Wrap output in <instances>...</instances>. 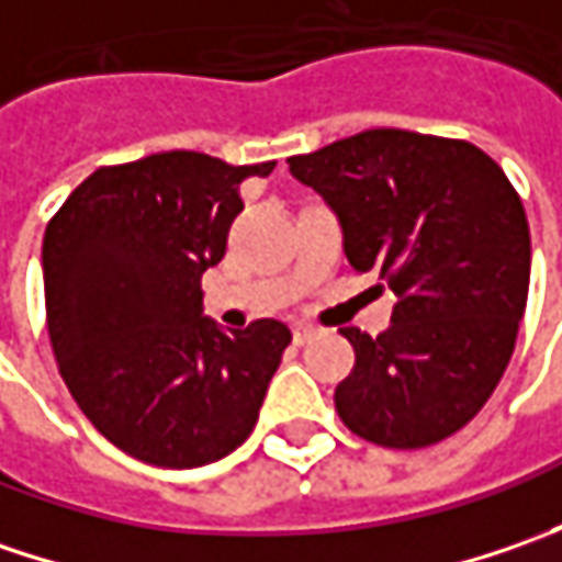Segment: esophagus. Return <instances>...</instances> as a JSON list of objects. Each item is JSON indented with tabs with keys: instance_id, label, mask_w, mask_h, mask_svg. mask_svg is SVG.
I'll return each mask as SVG.
<instances>
[{
	"instance_id": "34e87169",
	"label": "esophagus",
	"mask_w": 562,
	"mask_h": 562,
	"mask_svg": "<svg viewBox=\"0 0 562 562\" xmlns=\"http://www.w3.org/2000/svg\"><path fill=\"white\" fill-rule=\"evenodd\" d=\"M318 335V328L310 325V322H300L296 328H293V344H306V340H313Z\"/></svg>"
}]
</instances>
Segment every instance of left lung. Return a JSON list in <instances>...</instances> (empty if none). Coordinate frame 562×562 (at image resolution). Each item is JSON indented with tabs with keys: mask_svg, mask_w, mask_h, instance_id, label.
<instances>
[{
	"mask_svg": "<svg viewBox=\"0 0 562 562\" xmlns=\"http://www.w3.org/2000/svg\"><path fill=\"white\" fill-rule=\"evenodd\" d=\"M288 162L337 215L350 266L378 271L397 296L384 335L340 328L357 366L337 384V416L397 450L450 438L494 394L526 313L519 193L479 146L397 127Z\"/></svg>",
	"mask_w": 562,
	"mask_h": 562,
	"instance_id": "obj_1",
	"label": "left lung"
}]
</instances>
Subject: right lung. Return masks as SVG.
<instances>
[{"instance_id":"obj_1","label":"right lung","mask_w":562,"mask_h":562,"mask_svg":"<svg viewBox=\"0 0 562 562\" xmlns=\"http://www.w3.org/2000/svg\"><path fill=\"white\" fill-rule=\"evenodd\" d=\"M274 162L156 153L93 171L43 237L49 340L83 416L143 463L193 469L247 441L291 344L284 322L225 331L203 315L244 209L240 181Z\"/></svg>"}]
</instances>
